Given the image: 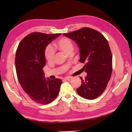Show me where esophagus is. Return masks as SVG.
<instances>
[{
    "label": "esophagus",
    "instance_id": "34e87169",
    "mask_svg": "<svg viewBox=\"0 0 132 132\" xmlns=\"http://www.w3.org/2000/svg\"><path fill=\"white\" fill-rule=\"evenodd\" d=\"M72 79L71 77H66L64 78V80H70Z\"/></svg>",
    "mask_w": 132,
    "mask_h": 132
}]
</instances>
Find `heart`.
Listing matches in <instances>:
<instances>
[{
	"label": "heart",
	"instance_id": "b5f03b06",
	"mask_svg": "<svg viewBox=\"0 0 132 132\" xmlns=\"http://www.w3.org/2000/svg\"><path fill=\"white\" fill-rule=\"evenodd\" d=\"M55 46L62 51L70 54L72 53L74 45L72 41L67 37H62L54 44ZM45 57L49 62H52L54 59L55 50L51 45L47 46L45 50Z\"/></svg>",
	"mask_w": 132,
	"mask_h": 132
}]
</instances>
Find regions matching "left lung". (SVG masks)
<instances>
[{
  "label": "left lung",
  "mask_w": 132,
  "mask_h": 132,
  "mask_svg": "<svg viewBox=\"0 0 132 132\" xmlns=\"http://www.w3.org/2000/svg\"><path fill=\"white\" fill-rule=\"evenodd\" d=\"M64 36L74 41L79 48L80 62L87 75L77 89L78 94L86 99H95L106 87L112 71V57L107 40L100 32L83 28Z\"/></svg>",
  "instance_id": "left-lung-1"
}]
</instances>
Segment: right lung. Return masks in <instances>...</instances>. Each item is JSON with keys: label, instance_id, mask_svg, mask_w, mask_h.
Returning <instances> with one entry per match:
<instances>
[{"label": "right lung", "instance_id": "1", "mask_svg": "<svg viewBox=\"0 0 132 132\" xmlns=\"http://www.w3.org/2000/svg\"><path fill=\"white\" fill-rule=\"evenodd\" d=\"M61 36L34 32L20 43L15 57L19 82L23 90L34 102L47 104L58 96L62 80L46 79L43 69L46 64L45 50L47 45Z\"/></svg>", "mask_w": 132, "mask_h": 132}]
</instances>
